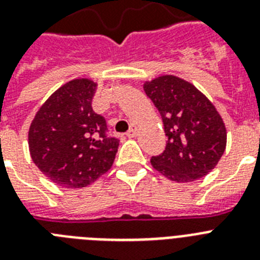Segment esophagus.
<instances>
[{
    "mask_svg": "<svg viewBox=\"0 0 260 260\" xmlns=\"http://www.w3.org/2000/svg\"><path fill=\"white\" fill-rule=\"evenodd\" d=\"M137 134H138V127H137L135 125H133L132 127H130V130L126 133V135H127L128 138H135V137H137Z\"/></svg>",
    "mask_w": 260,
    "mask_h": 260,
    "instance_id": "obj_1",
    "label": "esophagus"
}]
</instances>
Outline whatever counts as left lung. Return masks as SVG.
Listing matches in <instances>:
<instances>
[{
    "label": "left lung",
    "mask_w": 260,
    "mask_h": 260,
    "mask_svg": "<svg viewBox=\"0 0 260 260\" xmlns=\"http://www.w3.org/2000/svg\"><path fill=\"white\" fill-rule=\"evenodd\" d=\"M163 119L166 150L151 157L152 167L177 183L204 177L226 148V127L217 109L193 84L172 75L143 84Z\"/></svg>",
    "instance_id": "8db88e82"
}]
</instances>
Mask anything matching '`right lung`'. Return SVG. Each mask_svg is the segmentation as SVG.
<instances>
[{
  "instance_id": "right-lung-1",
  "label": "right lung",
  "mask_w": 260,
  "mask_h": 260,
  "mask_svg": "<svg viewBox=\"0 0 260 260\" xmlns=\"http://www.w3.org/2000/svg\"><path fill=\"white\" fill-rule=\"evenodd\" d=\"M97 84L75 79L55 90L28 128V150L39 170L59 187L84 188L113 166L119 141L92 109Z\"/></svg>"
}]
</instances>
